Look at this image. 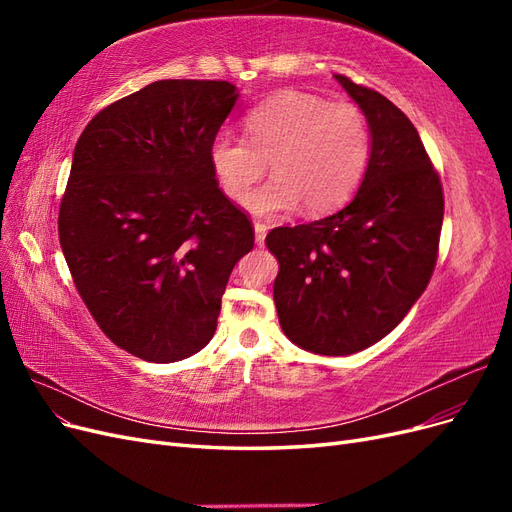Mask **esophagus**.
Instances as JSON below:
<instances>
[{"mask_svg":"<svg viewBox=\"0 0 512 512\" xmlns=\"http://www.w3.org/2000/svg\"><path fill=\"white\" fill-rule=\"evenodd\" d=\"M254 237H256V245H262L265 243V237H267V226L256 222L254 224Z\"/></svg>","mask_w":512,"mask_h":512,"instance_id":"34e87169","label":"esophagus"}]
</instances>
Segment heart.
Here are the masks:
<instances>
[{
  "label": "heart",
  "instance_id": "1",
  "mask_svg": "<svg viewBox=\"0 0 512 512\" xmlns=\"http://www.w3.org/2000/svg\"><path fill=\"white\" fill-rule=\"evenodd\" d=\"M245 138L218 134L209 164L224 194L241 200L270 162L274 179L245 199L254 215H280L303 203L327 213L356 192L371 156L369 123L359 106L331 104L307 91L284 89L245 115Z\"/></svg>",
  "mask_w": 512,
  "mask_h": 512
}]
</instances>
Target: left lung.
Instances as JSON below:
<instances>
[{
	"mask_svg": "<svg viewBox=\"0 0 512 512\" xmlns=\"http://www.w3.org/2000/svg\"><path fill=\"white\" fill-rule=\"evenodd\" d=\"M335 81L359 104L371 156L350 203L309 224L273 228V301L292 344L324 356L374 346L406 318L436 267L444 196L412 121L378 91Z\"/></svg>",
	"mask_w": 512,
	"mask_h": 512,
	"instance_id": "1",
	"label": "left lung"
}]
</instances>
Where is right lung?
Here are the masks:
<instances>
[{"mask_svg": "<svg viewBox=\"0 0 512 512\" xmlns=\"http://www.w3.org/2000/svg\"><path fill=\"white\" fill-rule=\"evenodd\" d=\"M239 100L228 81H156L87 123L59 207V243L111 342L149 363L203 350L254 228L209 145Z\"/></svg>", "mask_w": 512, "mask_h": 512, "instance_id": "1", "label": "right lung"}]
</instances>
